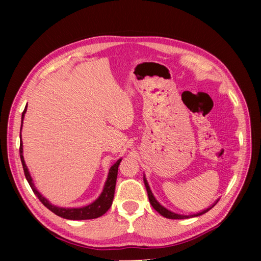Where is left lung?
Wrapping results in <instances>:
<instances>
[{"label": "left lung", "instance_id": "8db88e82", "mask_svg": "<svg viewBox=\"0 0 261 261\" xmlns=\"http://www.w3.org/2000/svg\"><path fill=\"white\" fill-rule=\"evenodd\" d=\"M144 181H145V186H146L147 193H148V198H149L150 203H151V206L153 207V209H154L155 211L159 212L161 216H163V217H165V218H168V219H189V218H194V217H199V216L203 215V213L208 212L210 209H212L213 207H215L216 203H217L218 200H219V199H218L217 201H215V203L211 204V206L208 207L207 209H204V210H202V211H200V212H198V213H195V215H188V216L178 215V213L172 212L171 210H169V209H167L165 207H163L162 204H160L159 201H158V200L154 198V196H153V194H152V192H151V189H150V187H149V184H148V181H147L145 175H144Z\"/></svg>", "mask_w": 261, "mask_h": 261}]
</instances>
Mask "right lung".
<instances>
[{
  "mask_svg": "<svg viewBox=\"0 0 261 261\" xmlns=\"http://www.w3.org/2000/svg\"><path fill=\"white\" fill-rule=\"evenodd\" d=\"M27 111V106L23 110V112L21 114V127H22V121L23 117H25V113ZM20 127V132H21ZM20 140H21V133H20ZM22 141L20 143L19 147V154H20V160L21 164L23 168V172H25V176L26 179L29 183L31 189L35 193V195L38 197L39 200H40L44 206L51 210L55 215L64 218L67 220H89V219H96L101 216H103L105 213L110 209V207L112 206V201L114 198V191H115V184H116V177H117V170H118V165H120L122 159H118L111 168L109 170V174L108 178L106 180V184L103 186V191L100 194L98 198L94 200L93 202L89 203L88 206L81 207V208H63V207H58L55 204H52L48 199L43 197L40 193H39L38 189L36 188L33 177H31L30 173L28 171L27 165L25 163V160H23V155H22Z\"/></svg>",
  "mask_w": 261,
  "mask_h": 261,
  "instance_id": "add662e5",
  "label": "right lung"
}]
</instances>
